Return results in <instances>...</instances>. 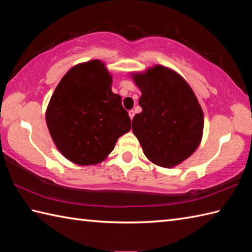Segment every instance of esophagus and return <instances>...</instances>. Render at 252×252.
I'll list each match as a JSON object with an SVG mask.
<instances>
[{"label":"esophagus","mask_w":252,"mask_h":252,"mask_svg":"<svg viewBox=\"0 0 252 252\" xmlns=\"http://www.w3.org/2000/svg\"><path fill=\"white\" fill-rule=\"evenodd\" d=\"M134 115H135L134 110H130V111H129V117H130V119H131V120L133 119V117H134Z\"/></svg>","instance_id":"34e87169"}]
</instances>
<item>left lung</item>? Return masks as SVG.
<instances>
[{"instance_id": "1", "label": "left lung", "mask_w": 252, "mask_h": 252, "mask_svg": "<svg viewBox=\"0 0 252 252\" xmlns=\"http://www.w3.org/2000/svg\"><path fill=\"white\" fill-rule=\"evenodd\" d=\"M130 76L142 93V112L133 118L132 131L144 155L159 167L179 165L202 138L203 112L194 91L181 74L161 65Z\"/></svg>"}]
</instances>
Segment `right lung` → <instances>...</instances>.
Wrapping results in <instances>:
<instances>
[{
  "label": "right lung",
  "mask_w": 252,
  "mask_h": 252,
  "mask_svg": "<svg viewBox=\"0 0 252 252\" xmlns=\"http://www.w3.org/2000/svg\"><path fill=\"white\" fill-rule=\"evenodd\" d=\"M112 76L105 63L93 60L68 70L45 111L53 142L63 157L79 165L97 164L114 151L131 120L112 93Z\"/></svg>",
  "instance_id": "1"
}]
</instances>
